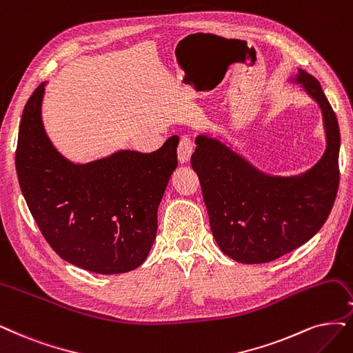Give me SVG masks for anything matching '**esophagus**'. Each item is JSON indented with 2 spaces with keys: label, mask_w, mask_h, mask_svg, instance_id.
Here are the masks:
<instances>
[{
  "label": "esophagus",
  "mask_w": 353,
  "mask_h": 353,
  "mask_svg": "<svg viewBox=\"0 0 353 353\" xmlns=\"http://www.w3.org/2000/svg\"><path fill=\"white\" fill-rule=\"evenodd\" d=\"M193 152V143L192 139L188 137H183L179 142L177 147V159L180 163H188L190 160V155Z\"/></svg>",
  "instance_id": "34e87169"
}]
</instances>
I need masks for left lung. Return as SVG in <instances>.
<instances>
[{
	"instance_id": "8db88e82",
	"label": "left lung",
	"mask_w": 353,
	"mask_h": 353,
	"mask_svg": "<svg viewBox=\"0 0 353 353\" xmlns=\"http://www.w3.org/2000/svg\"><path fill=\"white\" fill-rule=\"evenodd\" d=\"M301 84L323 112L327 148L298 177L259 172L223 142L198 135L192 167L196 172L211 230L219 249L240 263L272 262L307 243L325 223L339 180L341 130L334 110L314 77L298 70Z\"/></svg>"
}]
</instances>
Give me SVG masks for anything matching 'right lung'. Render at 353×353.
Listing matches in <instances>:
<instances>
[{"label":"right lung","instance_id":"add662e5","mask_svg":"<svg viewBox=\"0 0 353 353\" xmlns=\"http://www.w3.org/2000/svg\"><path fill=\"white\" fill-rule=\"evenodd\" d=\"M45 83L23 110L16 170L23 196L45 240L78 268L113 275L147 259L157 210L177 167L179 138L154 152L117 151L74 164L49 141L42 123Z\"/></svg>","mask_w":353,"mask_h":353}]
</instances>
